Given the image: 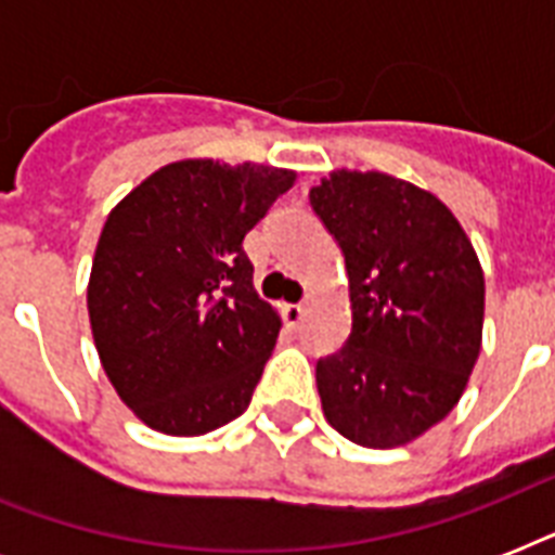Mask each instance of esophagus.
Instances as JSON below:
<instances>
[{"label": "esophagus", "instance_id": "esophagus-1", "mask_svg": "<svg viewBox=\"0 0 555 555\" xmlns=\"http://www.w3.org/2000/svg\"><path fill=\"white\" fill-rule=\"evenodd\" d=\"M302 317H305V305H291V302L282 305V320H285L291 328H296V325L302 322Z\"/></svg>", "mask_w": 555, "mask_h": 555}]
</instances>
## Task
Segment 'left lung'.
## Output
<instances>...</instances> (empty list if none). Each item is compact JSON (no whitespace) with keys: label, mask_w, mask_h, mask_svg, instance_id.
Returning a JSON list of instances; mask_svg holds the SVG:
<instances>
[{"label":"left lung","mask_w":555,"mask_h":555,"mask_svg":"<svg viewBox=\"0 0 555 555\" xmlns=\"http://www.w3.org/2000/svg\"><path fill=\"white\" fill-rule=\"evenodd\" d=\"M311 207L351 299L346 346L317 363L322 412L360 447H403L455 409L481 354V261L443 201L386 172L334 169Z\"/></svg>","instance_id":"left-lung-1"}]
</instances>
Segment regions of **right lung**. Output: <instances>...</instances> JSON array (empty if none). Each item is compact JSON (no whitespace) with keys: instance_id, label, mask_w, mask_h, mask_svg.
Segmentation results:
<instances>
[{"instance_id":"add662e5","label":"right lung","mask_w":555,"mask_h":555,"mask_svg":"<svg viewBox=\"0 0 555 555\" xmlns=\"http://www.w3.org/2000/svg\"><path fill=\"white\" fill-rule=\"evenodd\" d=\"M294 181L291 169L186 158L108 212L89 276L91 337L150 429L207 435L250 405L282 320L256 294L242 242Z\"/></svg>"}]
</instances>
